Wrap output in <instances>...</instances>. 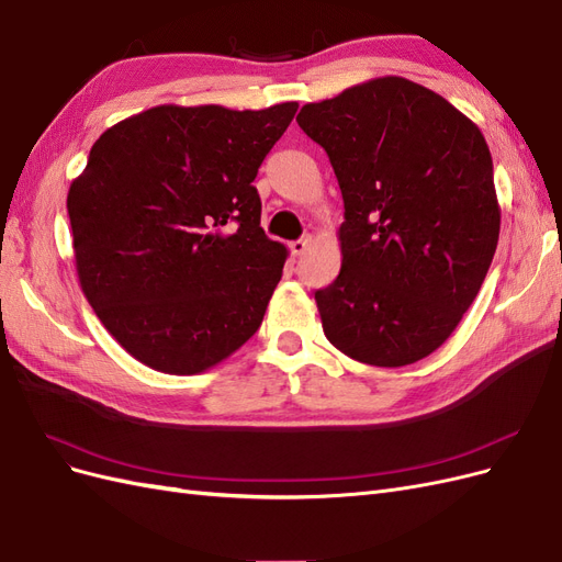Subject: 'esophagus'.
Returning a JSON list of instances; mask_svg holds the SVG:
<instances>
[{
  "mask_svg": "<svg viewBox=\"0 0 562 562\" xmlns=\"http://www.w3.org/2000/svg\"><path fill=\"white\" fill-rule=\"evenodd\" d=\"M310 246H312V236H302V239L291 241V252L293 255H302Z\"/></svg>",
  "mask_w": 562,
  "mask_h": 562,
  "instance_id": "esophagus-1",
  "label": "esophagus"
}]
</instances>
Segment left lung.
<instances>
[{
    "label": "left lung",
    "mask_w": 562,
    "mask_h": 562,
    "mask_svg": "<svg viewBox=\"0 0 562 562\" xmlns=\"http://www.w3.org/2000/svg\"><path fill=\"white\" fill-rule=\"evenodd\" d=\"M345 201L342 269L314 293L349 359L401 368L436 351L479 295L499 239L483 133L443 95L380 77L304 105Z\"/></svg>",
    "instance_id": "left-lung-1"
}]
</instances>
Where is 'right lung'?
Returning a JSON list of instances; mask_svg holds the SVG:
<instances>
[{
  "instance_id": "right-lung-1",
  "label": "right lung",
  "mask_w": 562,
  "mask_h": 562,
  "mask_svg": "<svg viewBox=\"0 0 562 562\" xmlns=\"http://www.w3.org/2000/svg\"><path fill=\"white\" fill-rule=\"evenodd\" d=\"M295 112L159 105L91 147L67 194L77 274L133 359L196 375L258 333L288 250L252 180Z\"/></svg>"
}]
</instances>
